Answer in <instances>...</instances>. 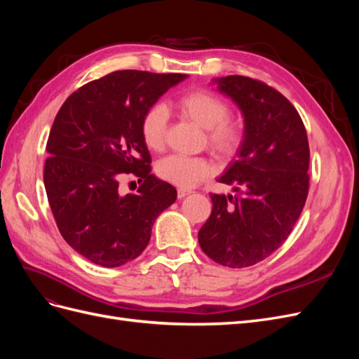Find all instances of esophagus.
<instances>
[{"instance_id": "obj_1", "label": "esophagus", "mask_w": 359, "mask_h": 359, "mask_svg": "<svg viewBox=\"0 0 359 359\" xmlns=\"http://www.w3.org/2000/svg\"><path fill=\"white\" fill-rule=\"evenodd\" d=\"M190 193H191L190 190H186V189H180V190H178V199H182V198L189 196Z\"/></svg>"}]
</instances>
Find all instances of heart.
Segmentation results:
<instances>
[{"mask_svg":"<svg viewBox=\"0 0 359 359\" xmlns=\"http://www.w3.org/2000/svg\"><path fill=\"white\" fill-rule=\"evenodd\" d=\"M173 106L182 116L206 130V140L215 154L229 157L240 147L243 128L240 123L227 118L229 107L217 95L205 90H194L178 97ZM166 126L168 112L161 104L151 106L144 114L140 135L149 149L160 151L165 145ZM211 172L212 166L208 160L181 154L163 158L157 166V173L161 180L181 189L196 186Z\"/></svg>","mask_w":359,"mask_h":359,"instance_id":"b5f03b06","label":"heart"}]
</instances>
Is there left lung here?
Returning <instances> with one entry per match:
<instances>
[{"mask_svg":"<svg viewBox=\"0 0 359 359\" xmlns=\"http://www.w3.org/2000/svg\"><path fill=\"white\" fill-rule=\"evenodd\" d=\"M212 83L241 111L244 136L217 180L236 194L211 193L212 211L198 240L214 262L245 268L276 252L298 220L309 193V140L299 114L277 90L236 74Z\"/></svg>","mask_w":359,"mask_h":359,"instance_id":"left-lung-1","label":"left lung"}]
</instances>
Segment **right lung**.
<instances>
[{
  "label": "right lung",
  "mask_w": 359,
  "mask_h": 359,
  "mask_svg": "<svg viewBox=\"0 0 359 359\" xmlns=\"http://www.w3.org/2000/svg\"><path fill=\"white\" fill-rule=\"evenodd\" d=\"M187 78L114 72L74 91L58 111L43 180L62 238L90 262L115 268L136 259L158 214L177 201V189L151 173L140 123L163 94ZM130 171L143 186L123 195L118 181Z\"/></svg>",
  "instance_id": "obj_1"
}]
</instances>
